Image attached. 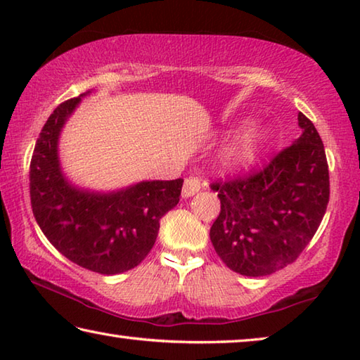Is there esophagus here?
<instances>
[{
    "label": "esophagus",
    "mask_w": 360,
    "mask_h": 360,
    "mask_svg": "<svg viewBox=\"0 0 360 360\" xmlns=\"http://www.w3.org/2000/svg\"><path fill=\"white\" fill-rule=\"evenodd\" d=\"M202 179L197 178V176H188L184 181V187H182V195L184 197H192V195L197 193L200 188H202Z\"/></svg>",
    "instance_id": "esophagus-1"
}]
</instances>
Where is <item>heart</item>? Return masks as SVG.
<instances>
[{
	"instance_id": "heart-1",
	"label": "heart",
	"mask_w": 360,
	"mask_h": 360,
	"mask_svg": "<svg viewBox=\"0 0 360 360\" xmlns=\"http://www.w3.org/2000/svg\"><path fill=\"white\" fill-rule=\"evenodd\" d=\"M262 141H264V131L260 129H249L225 149L222 162L233 168L248 167L257 155Z\"/></svg>"
}]
</instances>
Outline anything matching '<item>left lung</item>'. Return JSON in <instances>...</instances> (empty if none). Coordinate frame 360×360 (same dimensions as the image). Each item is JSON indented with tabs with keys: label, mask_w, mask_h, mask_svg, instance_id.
<instances>
[{
	"label": "left lung",
	"mask_w": 360,
	"mask_h": 360,
	"mask_svg": "<svg viewBox=\"0 0 360 360\" xmlns=\"http://www.w3.org/2000/svg\"><path fill=\"white\" fill-rule=\"evenodd\" d=\"M298 125L300 138L264 168L210 184L221 200L211 243L240 275L266 276L294 264L326 214L330 181L324 144L302 112Z\"/></svg>",
	"instance_id": "obj_1"
}]
</instances>
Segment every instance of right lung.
<instances>
[{
  "label": "right lung",
  "instance_id": "right-lung-1",
  "mask_svg": "<svg viewBox=\"0 0 360 360\" xmlns=\"http://www.w3.org/2000/svg\"><path fill=\"white\" fill-rule=\"evenodd\" d=\"M81 96L56 108L42 127L30 163V198L42 233L72 264L117 275L141 264L160 219L179 202L182 179L148 181L115 193L71 187L58 167L57 141Z\"/></svg>",
  "mask_w": 360,
  "mask_h": 360
}]
</instances>
